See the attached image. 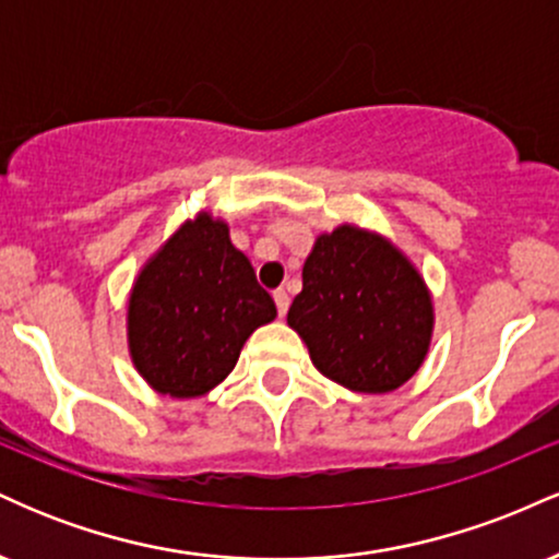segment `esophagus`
Wrapping results in <instances>:
<instances>
[{"mask_svg":"<svg viewBox=\"0 0 559 559\" xmlns=\"http://www.w3.org/2000/svg\"><path fill=\"white\" fill-rule=\"evenodd\" d=\"M273 299H275V307H278V316L284 318L286 312H288V301H292V299H288V294L284 292V288H278V292H273Z\"/></svg>","mask_w":559,"mask_h":559,"instance_id":"1","label":"esophagus"}]
</instances>
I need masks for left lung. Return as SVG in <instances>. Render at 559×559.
<instances>
[{
	"label": "left lung",
	"instance_id": "left-lung-1",
	"mask_svg": "<svg viewBox=\"0 0 559 559\" xmlns=\"http://www.w3.org/2000/svg\"><path fill=\"white\" fill-rule=\"evenodd\" d=\"M286 323L325 378L360 394H386L426 360L433 299L394 241L342 223L312 243Z\"/></svg>",
	"mask_w": 559,
	"mask_h": 559
}]
</instances>
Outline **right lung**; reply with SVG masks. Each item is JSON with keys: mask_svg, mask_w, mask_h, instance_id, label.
I'll use <instances>...</instances> for the list:
<instances>
[{"mask_svg": "<svg viewBox=\"0 0 559 559\" xmlns=\"http://www.w3.org/2000/svg\"><path fill=\"white\" fill-rule=\"evenodd\" d=\"M275 316L252 262L230 243L228 223L199 210L133 281L128 355L157 394L199 400L226 381L247 338Z\"/></svg>", "mask_w": 559, "mask_h": 559, "instance_id": "obj_1", "label": "right lung"}]
</instances>
